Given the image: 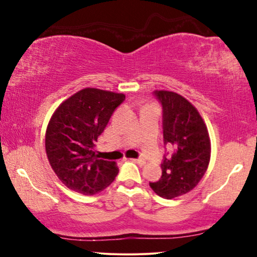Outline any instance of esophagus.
I'll return each instance as SVG.
<instances>
[{"label": "esophagus", "mask_w": 257, "mask_h": 257, "mask_svg": "<svg viewBox=\"0 0 257 257\" xmlns=\"http://www.w3.org/2000/svg\"><path fill=\"white\" fill-rule=\"evenodd\" d=\"M133 163H136V164H139V165H145L146 164V161H145V159H143V158H139V159H131Z\"/></svg>", "instance_id": "obj_1"}]
</instances>
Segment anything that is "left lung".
Here are the masks:
<instances>
[{"label":"left lung","mask_w":257,"mask_h":257,"mask_svg":"<svg viewBox=\"0 0 257 257\" xmlns=\"http://www.w3.org/2000/svg\"><path fill=\"white\" fill-rule=\"evenodd\" d=\"M154 93L164 110V143L172 152L161 164V179L150 186L161 198L173 199L191 192L203 178L212 145L205 120L191 101L173 91Z\"/></svg>","instance_id":"8db88e82"}]
</instances>
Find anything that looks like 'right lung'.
<instances>
[{
	"mask_svg": "<svg viewBox=\"0 0 257 257\" xmlns=\"http://www.w3.org/2000/svg\"><path fill=\"white\" fill-rule=\"evenodd\" d=\"M124 99V93L85 87L52 113L45 132V152L55 174L69 189L94 195L117 177V164L96 157L94 146Z\"/></svg>",
	"mask_w": 257,
	"mask_h": 257,
	"instance_id": "1",
	"label": "right lung"
}]
</instances>
